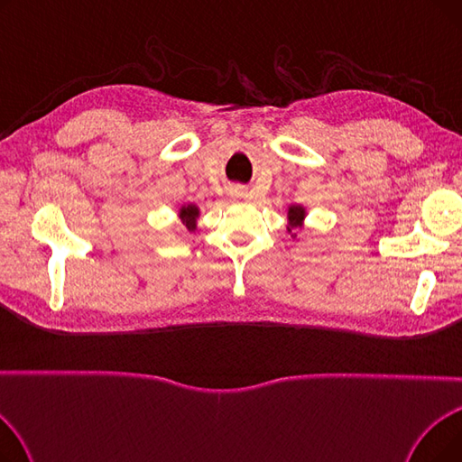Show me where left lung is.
I'll list each match as a JSON object with an SVG mask.
<instances>
[{
	"label": "left lung",
	"mask_w": 462,
	"mask_h": 462,
	"mask_svg": "<svg viewBox=\"0 0 462 462\" xmlns=\"http://www.w3.org/2000/svg\"><path fill=\"white\" fill-rule=\"evenodd\" d=\"M305 217V209L300 208V206H290L288 209V218L292 223H290V228H298L301 226V218Z\"/></svg>",
	"instance_id": "left-lung-1"
}]
</instances>
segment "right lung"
<instances>
[{
    "label": "right lung",
    "instance_id": "1",
    "mask_svg": "<svg viewBox=\"0 0 462 462\" xmlns=\"http://www.w3.org/2000/svg\"><path fill=\"white\" fill-rule=\"evenodd\" d=\"M180 215L183 217L185 226H187L189 230H194V228H197V217H199V208H197V206H192V204H190V206L181 208Z\"/></svg>",
    "mask_w": 462,
    "mask_h": 462
}]
</instances>
